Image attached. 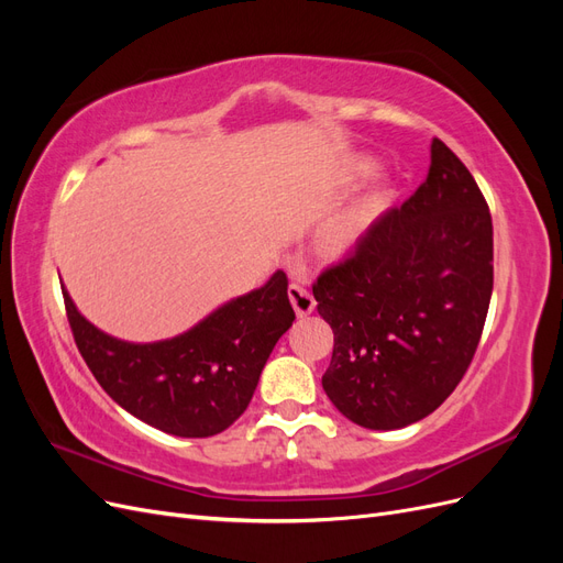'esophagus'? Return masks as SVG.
Masks as SVG:
<instances>
[{"mask_svg":"<svg viewBox=\"0 0 563 563\" xmlns=\"http://www.w3.org/2000/svg\"><path fill=\"white\" fill-rule=\"evenodd\" d=\"M288 298H291V305L298 317H308L314 312V296L308 291V288L300 286V284H291L288 286Z\"/></svg>","mask_w":563,"mask_h":563,"instance_id":"obj_1","label":"esophagus"}]
</instances>
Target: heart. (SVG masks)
<instances>
[{"instance_id":"1","label":"heart","mask_w":563,"mask_h":563,"mask_svg":"<svg viewBox=\"0 0 563 563\" xmlns=\"http://www.w3.org/2000/svg\"><path fill=\"white\" fill-rule=\"evenodd\" d=\"M368 164H356L354 172L364 174ZM378 207V197H368L360 203H354L350 209L338 211L329 220H323V225L317 232V249L329 261H340L345 258L347 253L360 242V234L366 228L371 213Z\"/></svg>"}]
</instances>
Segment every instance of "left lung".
<instances>
[{
    "label": "left lung",
    "mask_w": 563,
    "mask_h": 563,
    "mask_svg": "<svg viewBox=\"0 0 563 563\" xmlns=\"http://www.w3.org/2000/svg\"><path fill=\"white\" fill-rule=\"evenodd\" d=\"M490 291L488 203L467 166L434 139L424 183L312 284L333 329L323 391L368 430L430 416L472 364Z\"/></svg>",
    "instance_id": "1"
}]
</instances>
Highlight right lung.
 Wrapping results in <instances>:
<instances>
[{"label":"right lung","mask_w":563,"mask_h":563,"mask_svg":"<svg viewBox=\"0 0 563 563\" xmlns=\"http://www.w3.org/2000/svg\"><path fill=\"white\" fill-rule=\"evenodd\" d=\"M288 279L236 298L187 333L133 345L84 319L63 291L75 343L93 378L131 416L176 437H213L240 418L277 340L291 329Z\"/></svg>","instance_id":"1"}]
</instances>
